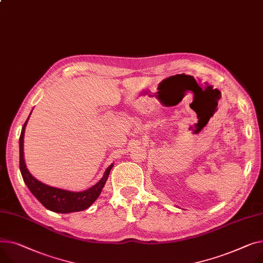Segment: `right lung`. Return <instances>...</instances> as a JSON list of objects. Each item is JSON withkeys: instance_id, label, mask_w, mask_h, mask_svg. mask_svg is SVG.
Returning <instances> with one entry per match:
<instances>
[{"instance_id": "1", "label": "right lung", "mask_w": 263, "mask_h": 263, "mask_svg": "<svg viewBox=\"0 0 263 263\" xmlns=\"http://www.w3.org/2000/svg\"><path fill=\"white\" fill-rule=\"evenodd\" d=\"M27 120L25 121V124L21 131V135H20V170H21L22 178L25 184L27 185L28 189L31 191V194L38 199V201L45 208L55 213L68 214V213L81 212L86 208H89L99 197L104 184H106L108 180L113 164L107 168L102 179L96 185H94L90 189L81 191V192L66 191L59 188L47 186L39 182L38 180L34 179L27 170L24 162V157H23L24 156L23 139H24V131H25Z\"/></svg>"}]
</instances>
